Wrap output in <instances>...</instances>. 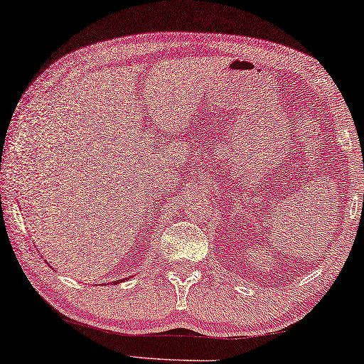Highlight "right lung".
<instances>
[{"instance_id": "obj_1", "label": "right lung", "mask_w": 364, "mask_h": 364, "mask_svg": "<svg viewBox=\"0 0 364 364\" xmlns=\"http://www.w3.org/2000/svg\"><path fill=\"white\" fill-rule=\"evenodd\" d=\"M114 284H117V282H114Z\"/></svg>"}]
</instances>
